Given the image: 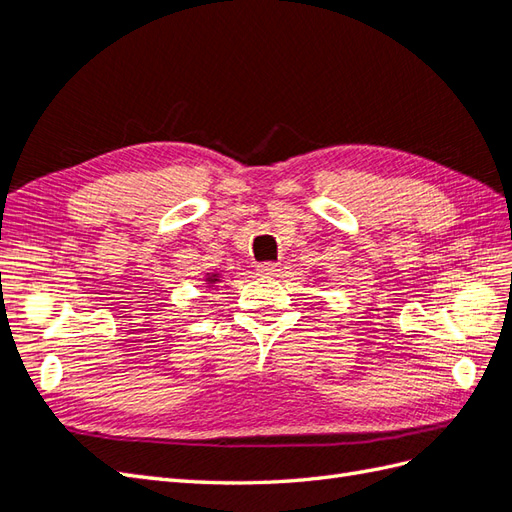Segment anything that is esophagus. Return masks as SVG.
<instances>
[{
	"instance_id": "obj_1",
	"label": "esophagus",
	"mask_w": 512,
	"mask_h": 512,
	"mask_svg": "<svg viewBox=\"0 0 512 512\" xmlns=\"http://www.w3.org/2000/svg\"><path fill=\"white\" fill-rule=\"evenodd\" d=\"M257 270H259L261 277H275V275H279V272H281L279 264H272V261H266V264H259Z\"/></svg>"
}]
</instances>
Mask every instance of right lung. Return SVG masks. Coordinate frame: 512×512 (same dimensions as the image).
I'll return each instance as SVG.
<instances>
[{
  "label": "right lung",
  "instance_id": "1",
  "mask_svg": "<svg viewBox=\"0 0 512 512\" xmlns=\"http://www.w3.org/2000/svg\"><path fill=\"white\" fill-rule=\"evenodd\" d=\"M220 281V275H216V272H209L207 275V283L211 285V283H218Z\"/></svg>",
  "mask_w": 512,
  "mask_h": 512
}]
</instances>
